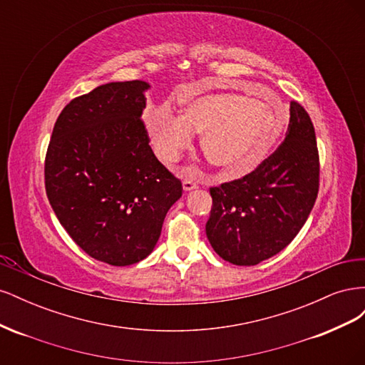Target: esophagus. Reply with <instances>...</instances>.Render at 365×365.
<instances>
[{
    "mask_svg": "<svg viewBox=\"0 0 365 365\" xmlns=\"http://www.w3.org/2000/svg\"><path fill=\"white\" fill-rule=\"evenodd\" d=\"M182 189H184V192H192V190L197 189V184L192 180H184L182 181Z\"/></svg>",
    "mask_w": 365,
    "mask_h": 365,
    "instance_id": "obj_1",
    "label": "esophagus"
}]
</instances>
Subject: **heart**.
I'll use <instances>...</instances> for the list:
<instances>
[{
  "label": "heart",
  "instance_id": "b5f03b06",
  "mask_svg": "<svg viewBox=\"0 0 365 365\" xmlns=\"http://www.w3.org/2000/svg\"><path fill=\"white\" fill-rule=\"evenodd\" d=\"M271 105L235 93H193L181 98L176 118L163 109L150 113L149 137L160 158L173 163L190 146V134H201L208 163L222 178H239L257 168L280 134L284 109Z\"/></svg>",
  "mask_w": 365,
  "mask_h": 365
}]
</instances>
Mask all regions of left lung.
<instances>
[{
    "label": "left lung",
    "mask_w": 365,
    "mask_h": 365,
    "mask_svg": "<svg viewBox=\"0 0 365 365\" xmlns=\"http://www.w3.org/2000/svg\"><path fill=\"white\" fill-rule=\"evenodd\" d=\"M315 129L304 108L291 102L284 141L247 176L212 187L205 225L224 260L251 267L288 247L311 215L318 195Z\"/></svg>",
    "instance_id": "1"
}]
</instances>
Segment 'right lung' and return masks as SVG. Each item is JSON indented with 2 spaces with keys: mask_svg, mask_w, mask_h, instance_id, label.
I'll use <instances>...</instances> for the list:
<instances>
[{
  "mask_svg": "<svg viewBox=\"0 0 365 365\" xmlns=\"http://www.w3.org/2000/svg\"><path fill=\"white\" fill-rule=\"evenodd\" d=\"M149 88L109 82L76 97L58 117L46 157V190L61 225L88 256L113 267L149 256L182 195L140 118Z\"/></svg>",
  "mask_w": 365,
  "mask_h": 365,
  "instance_id": "obj_1",
  "label": "right lung"
}]
</instances>
